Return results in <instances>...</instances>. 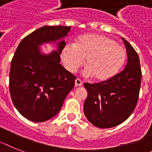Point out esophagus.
Segmentation results:
<instances>
[{"mask_svg": "<svg viewBox=\"0 0 152 152\" xmlns=\"http://www.w3.org/2000/svg\"><path fill=\"white\" fill-rule=\"evenodd\" d=\"M75 85H76V86H82L83 81H81L80 79H76V80H75Z\"/></svg>", "mask_w": 152, "mask_h": 152, "instance_id": "1", "label": "esophagus"}]
</instances>
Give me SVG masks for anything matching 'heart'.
I'll return each mask as SVG.
<instances>
[{
    "label": "heart",
    "instance_id": "b5f03b06",
    "mask_svg": "<svg viewBox=\"0 0 152 152\" xmlns=\"http://www.w3.org/2000/svg\"><path fill=\"white\" fill-rule=\"evenodd\" d=\"M62 63L69 72H75L83 63L84 76H94L104 82L111 79L123 66L126 58L124 48L109 37L87 34L78 37L73 44H66L61 53Z\"/></svg>",
    "mask_w": 152,
    "mask_h": 152
}]
</instances>
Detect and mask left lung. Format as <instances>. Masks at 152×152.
Here are the masks:
<instances>
[{
	"instance_id": "1",
	"label": "left lung",
	"mask_w": 152,
	"mask_h": 152,
	"mask_svg": "<svg viewBox=\"0 0 152 152\" xmlns=\"http://www.w3.org/2000/svg\"><path fill=\"white\" fill-rule=\"evenodd\" d=\"M127 62L123 71L99 83H84L87 98L84 114L92 124L110 128L125 121L133 113L138 100L141 70L138 55L126 39Z\"/></svg>"
}]
</instances>
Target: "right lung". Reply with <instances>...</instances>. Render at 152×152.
I'll use <instances>...</instances> for the list:
<instances>
[{
    "mask_svg": "<svg viewBox=\"0 0 152 152\" xmlns=\"http://www.w3.org/2000/svg\"><path fill=\"white\" fill-rule=\"evenodd\" d=\"M71 27L45 25L18 45L11 64L9 88L15 108L26 119L44 122L59 112L76 77L60 64L65 38ZM53 43L57 49L44 53L40 47Z\"/></svg>",
    "mask_w": 152,
    "mask_h": 152,
    "instance_id": "add662e5",
    "label": "right lung"
}]
</instances>
